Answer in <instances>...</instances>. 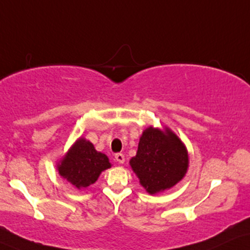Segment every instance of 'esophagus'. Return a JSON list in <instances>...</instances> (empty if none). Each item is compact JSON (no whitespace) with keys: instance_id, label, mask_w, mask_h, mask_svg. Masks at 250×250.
Instances as JSON below:
<instances>
[{"instance_id":"1","label":"esophagus","mask_w":250,"mask_h":250,"mask_svg":"<svg viewBox=\"0 0 250 250\" xmlns=\"http://www.w3.org/2000/svg\"><path fill=\"white\" fill-rule=\"evenodd\" d=\"M115 160L120 164H123V163H125V154H123V153H116L115 154Z\"/></svg>"}]
</instances>
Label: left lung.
<instances>
[{
    "mask_svg": "<svg viewBox=\"0 0 250 250\" xmlns=\"http://www.w3.org/2000/svg\"><path fill=\"white\" fill-rule=\"evenodd\" d=\"M130 165L150 194L176 185L188 168V153L178 136L152 127L144 130Z\"/></svg>",
    "mask_w": 250,
    "mask_h": 250,
    "instance_id": "obj_1",
    "label": "left lung"
}]
</instances>
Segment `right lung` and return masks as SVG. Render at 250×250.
Segmentation results:
<instances>
[{"label": "right lung", "instance_id": "add662e5", "mask_svg": "<svg viewBox=\"0 0 250 250\" xmlns=\"http://www.w3.org/2000/svg\"><path fill=\"white\" fill-rule=\"evenodd\" d=\"M109 167L107 156L97 152L92 143L80 138L63 158L58 168L62 178L81 189L96 182L100 173Z\"/></svg>", "mask_w": 250, "mask_h": 250}]
</instances>
